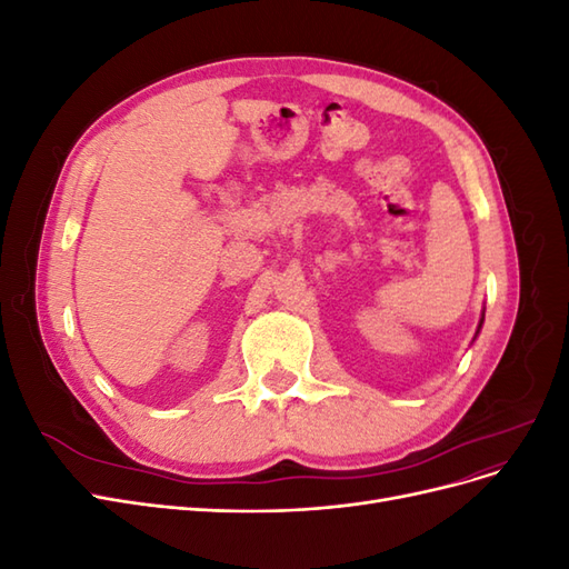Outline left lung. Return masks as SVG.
I'll list each match as a JSON object with an SVG mask.
<instances>
[{"label": "left lung", "mask_w": 569, "mask_h": 569, "mask_svg": "<svg viewBox=\"0 0 569 569\" xmlns=\"http://www.w3.org/2000/svg\"><path fill=\"white\" fill-rule=\"evenodd\" d=\"M481 322H485V313H481V318H479V325H477V335H479V330H481ZM475 335V337H477Z\"/></svg>", "instance_id": "left-lung-1"}]
</instances>
